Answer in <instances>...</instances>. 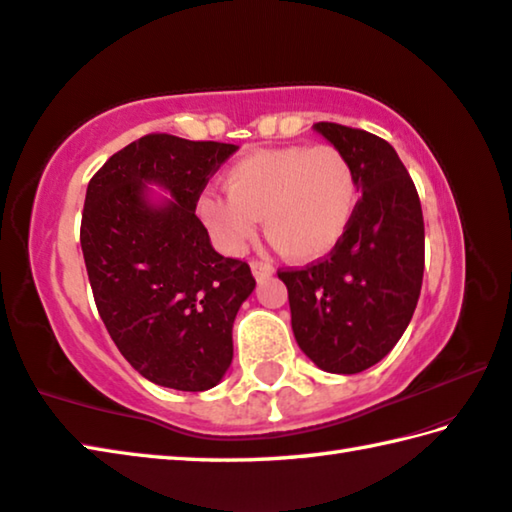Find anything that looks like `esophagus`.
I'll return each instance as SVG.
<instances>
[{
    "label": "esophagus",
    "instance_id": "obj_1",
    "mask_svg": "<svg viewBox=\"0 0 512 512\" xmlns=\"http://www.w3.org/2000/svg\"><path fill=\"white\" fill-rule=\"evenodd\" d=\"M250 268H253V275H255L257 282L268 280V277H271V275L275 273L273 264L264 262V259H253V262H250Z\"/></svg>",
    "mask_w": 512,
    "mask_h": 512
}]
</instances>
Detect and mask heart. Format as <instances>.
I'll return each mask as SVG.
<instances>
[{"label":"heart","instance_id":"obj_1","mask_svg":"<svg viewBox=\"0 0 512 512\" xmlns=\"http://www.w3.org/2000/svg\"><path fill=\"white\" fill-rule=\"evenodd\" d=\"M226 190H206L197 215L219 248L244 253L259 219L286 257L311 262L336 248L358 208V179L333 145H288L246 154L226 172Z\"/></svg>","mask_w":512,"mask_h":512}]
</instances>
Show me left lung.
<instances>
[{
	"label": "left lung",
	"mask_w": 512,
	"mask_h": 512,
	"mask_svg": "<svg viewBox=\"0 0 512 512\" xmlns=\"http://www.w3.org/2000/svg\"><path fill=\"white\" fill-rule=\"evenodd\" d=\"M313 129L347 154L356 217L327 257L280 271L300 349L329 374L383 360L410 324L423 284L425 228L414 181L383 138L338 123Z\"/></svg>",
	"instance_id": "left-lung-1"
}]
</instances>
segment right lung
Masks as SVG:
<instances>
[{"label": "right lung", "mask_w": 512, "mask_h": 512, "mask_svg": "<svg viewBox=\"0 0 512 512\" xmlns=\"http://www.w3.org/2000/svg\"><path fill=\"white\" fill-rule=\"evenodd\" d=\"M239 150L147 134L89 181L80 246L98 313L138 374L179 392L215 387L232 362V322L255 277L219 255L194 215L221 163ZM147 182L172 198L154 202Z\"/></svg>", "instance_id": "right-lung-1"}]
</instances>
